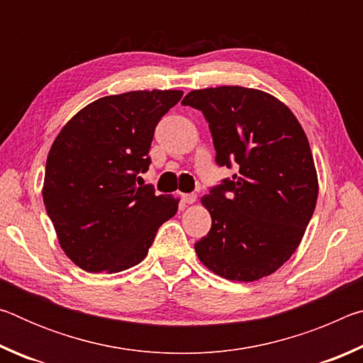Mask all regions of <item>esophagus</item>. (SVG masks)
Here are the masks:
<instances>
[{"label": "esophagus", "mask_w": 363, "mask_h": 363, "mask_svg": "<svg viewBox=\"0 0 363 363\" xmlns=\"http://www.w3.org/2000/svg\"><path fill=\"white\" fill-rule=\"evenodd\" d=\"M181 199H182L184 203L192 205V203H195V201H196V195L195 194H182Z\"/></svg>", "instance_id": "obj_1"}]
</instances>
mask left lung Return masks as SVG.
<instances>
[{"label":"left lung","instance_id":"1","mask_svg":"<svg viewBox=\"0 0 363 363\" xmlns=\"http://www.w3.org/2000/svg\"><path fill=\"white\" fill-rule=\"evenodd\" d=\"M182 104L210 123L218 164H238L232 181L201 196L211 229L195 253L223 279L267 277L296 251L315 210L317 169L303 126L277 97L243 86L194 89Z\"/></svg>","mask_w":363,"mask_h":363}]
</instances>
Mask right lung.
<instances>
[{
  "label": "right lung",
  "mask_w": 363,
  "mask_h": 363,
  "mask_svg": "<svg viewBox=\"0 0 363 363\" xmlns=\"http://www.w3.org/2000/svg\"><path fill=\"white\" fill-rule=\"evenodd\" d=\"M182 91L101 97L65 123L48 153L43 201L57 240L86 272H121L144 259L179 199L138 187L157 123Z\"/></svg>",
  "instance_id": "obj_1"
}]
</instances>
